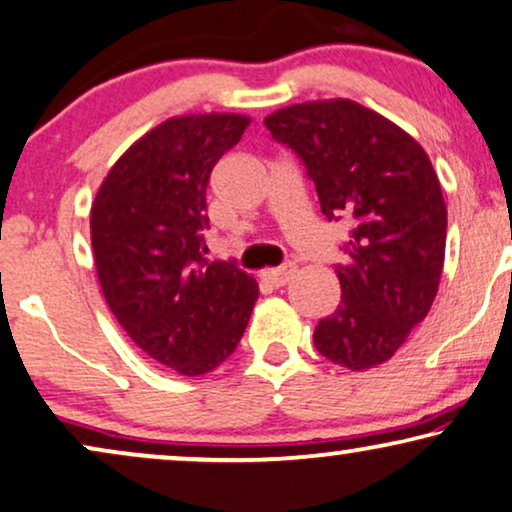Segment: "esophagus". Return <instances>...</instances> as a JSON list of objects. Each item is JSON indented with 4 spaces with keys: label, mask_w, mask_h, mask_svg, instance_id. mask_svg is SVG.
I'll return each mask as SVG.
<instances>
[{
    "label": "esophagus",
    "mask_w": 512,
    "mask_h": 512,
    "mask_svg": "<svg viewBox=\"0 0 512 512\" xmlns=\"http://www.w3.org/2000/svg\"><path fill=\"white\" fill-rule=\"evenodd\" d=\"M294 271H297V266H294L292 262H285L283 266H278V269H266L262 273V278L266 280V283H271L273 287H283L287 280L294 276Z\"/></svg>",
    "instance_id": "34e87169"
}]
</instances>
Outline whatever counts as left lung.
Here are the masks:
<instances>
[{
  "label": "left lung",
  "mask_w": 512,
  "mask_h": 512,
  "mask_svg": "<svg viewBox=\"0 0 512 512\" xmlns=\"http://www.w3.org/2000/svg\"><path fill=\"white\" fill-rule=\"evenodd\" d=\"M264 125L306 167L325 218L350 225L341 304L315 327V348L352 371L387 362L441 283L448 211L427 153L350 99L287 106Z\"/></svg>",
  "instance_id": "8db88e82"
}]
</instances>
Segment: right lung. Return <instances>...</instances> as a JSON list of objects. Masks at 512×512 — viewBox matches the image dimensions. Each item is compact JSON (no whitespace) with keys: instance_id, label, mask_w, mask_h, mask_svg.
<instances>
[{"instance_id":"obj_1","label":"right lung","mask_w":512,"mask_h":512,"mask_svg":"<svg viewBox=\"0 0 512 512\" xmlns=\"http://www.w3.org/2000/svg\"><path fill=\"white\" fill-rule=\"evenodd\" d=\"M250 118L181 115L141 136L99 187L90 211L99 285L127 336L181 376L232 355L259 297L234 262L204 257L211 171Z\"/></svg>"}]
</instances>
